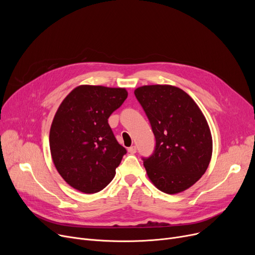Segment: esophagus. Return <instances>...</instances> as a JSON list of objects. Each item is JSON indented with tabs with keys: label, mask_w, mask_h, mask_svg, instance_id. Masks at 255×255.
Segmentation results:
<instances>
[{
	"label": "esophagus",
	"mask_w": 255,
	"mask_h": 255,
	"mask_svg": "<svg viewBox=\"0 0 255 255\" xmlns=\"http://www.w3.org/2000/svg\"><path fill=\"white\" fill-rule=\"evenodd\" d=\"M128 152L130 154H135L136 153V146L135 145H131L130 148H128Z\"/></svg>",
	"instance_id": "esophagus-1"
}]
</instances>
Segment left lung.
<instances>
[{
	"label": "left lung",
	"instance_id": "1",
	"mask_svg": "<svg viewBox=\"0 0 255 255\" xmlns=\"http://www.w3.org/2000/svg\"><path fill=\"white\" fill-rule=\"evenodd\" d=\"M134 94L156 138L153 155L143 159L150 181L167 194L190 188L212 158L213 139L206 117L188 94L175 86H142Z\"/></svg>",
	"mask_w": 255,
	"mask_h": 255
}]
</instances>
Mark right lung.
I'll return each instance as SVG.
<instances>
[{"instance_id": "add662e5", "label": "right lung", "mask_w": 255, "mask_h": 255, "mask_svg": "<svg viewBox=\"0 0 255 255\" xmlns=\"http://www.w3.org/2000/svg\"><path fill=\"white\" fill-rule=\"evenodd\" d=\"M128 96L124 88L82 85L60 104L49 131L53 164L65 182L87 194L104 189L115 178L126 149L109 124Z\"/></svg>"}]
</instances>
